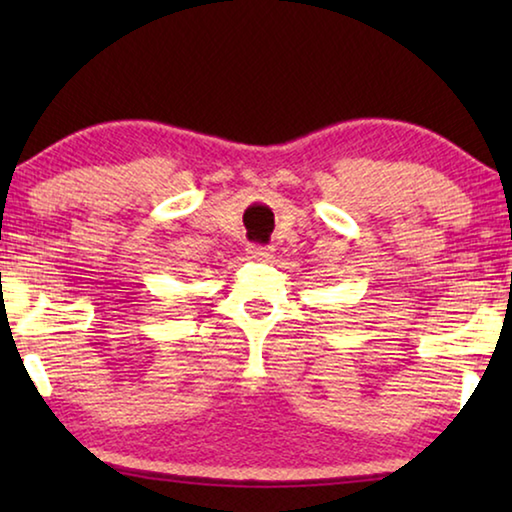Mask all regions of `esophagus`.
Here are the masks:
<instances>
[{"label": "esophagus", "instance_id": "esophagus-1", "mask_svg": "<svg viewBox=\"0 0 512 512\" xmlns=\"http://www.w3.org/2000/svg\"><path fill=\"white\" fill-rule=\"evenodd\" d=\"M248 257L250 259H257V262H268V259L273 257V250L271 248H264V246H250L248 248Z\"/></svg>", "mask_w": 512, "mask_h": 512}]
</instances>
